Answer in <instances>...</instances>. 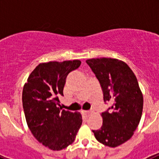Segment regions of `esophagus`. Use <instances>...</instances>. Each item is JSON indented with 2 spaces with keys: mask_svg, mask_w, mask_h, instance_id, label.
<instances>
[{
  "mask_svg": "<svg viewBox=\"0 0 159 159\" xmlns=\"http://www.w3.org/2000/svg\"><path fill=\"white\" fill-rule=\"evenodd\" d=\"M93 113V111H84V114L86 117H89Z\"/></svg>",
  "mask_w": 159,
  "mask_h": 159,
  "instance_id": "34e87169",
  "label": "esophagus"
}]
</instances>
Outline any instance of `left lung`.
I'll return each instance as SVG.
<instances>
[{"label":"left lung","instance_id":"1","mask_svg":"<svg viewBox=\"0 0 159 159\" xmlns=\"http://www.w3.org/2000/svg\"><path fill=\"white\" fill-rule=\"evenodd\" d=\"M86 62L100 84L104 102H111L101 115V128L92 131L99 143L116 147L130 139L141 119L143 97L137 78L126 63L117 59H89Z\"/></svg>","mask_w":159,"mask_h":159}]
</instances>
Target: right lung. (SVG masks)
<instances>
[{
    "instance_id": "right-lung-1",
    "label": "right lung",
    "mask_w": 159,
    "mask_h": 159,
    "mask_svg": "<svg viewBox=\"0 0 159 159\" xmlns=\"http://www.w3.org/2000/svg\"><path fill=\"white\" fill-rule=\"evenodd\" d=\"M80 64L78 60L42 63L24 86L22 102L28 127L39 143L52 151L71 145L82 124L80 113L60 110L58 98L64 95L67 75Z\"/></svg>"
}]
</instances>
